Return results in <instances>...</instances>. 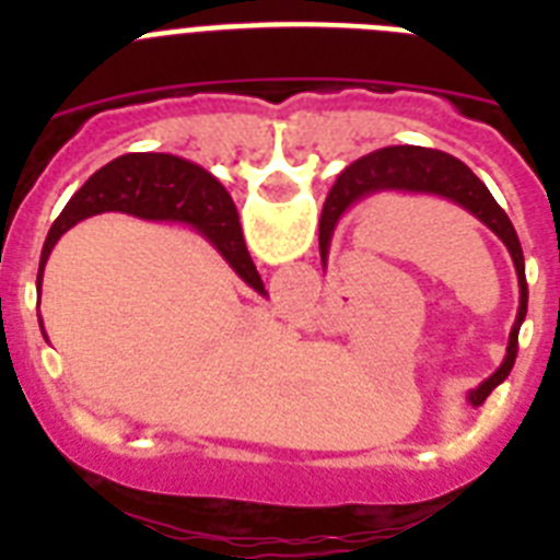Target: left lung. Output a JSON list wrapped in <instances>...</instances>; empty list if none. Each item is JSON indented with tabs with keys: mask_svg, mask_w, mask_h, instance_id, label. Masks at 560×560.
<instances>
[{
	"mask_svg": "<svg viewBox=\"0 0 560 560\" xmlns=\"http://www.w3.org/2000/svg\"><path fill=\"white\" fill-rule=\"evenodd\" d=\"M430 194V197H442V200L459 206L468 214L488 226L500 241L505 244L509 255L514 261L517 272V288H521V307L514 316L512 331H509V346H505V358L491 377L479 383L477 389L468 392L470 407H482L491 392L509 377L517 358V334L526 319V307H529V284H526V261H523L521 237L514 232L512 220L505 214L486 183L474 174V171L459 162L456 156L433 148H383L374 151L363 160L351 162L349 168L342 171L331 194L323 206V218H319V255H323V267L328 261V249H331L334 229L340 218L351 206L369 200L374 194Z\"/></svg>",
	"mask_w": 560,
	"mask_h": 560,
	"instance_id": "1",
	"label": "left lung"
}]
</instances>
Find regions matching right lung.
<instances>
[{
	"instance_id": "1",
	"label": "right lung",
	"mask_w": 560,
	"mask_h": 560,
	"mask_svg": "<svg viewBox=\"0 0 560 560\" xmlns=\"http://www.w3.org/2000/svg\"><path fill=\"white\" fill-rule=\"evenodd\" d=\"M101 211H125L142 220H168L197 229L209 241L223 261L246 281L255 293L267 296L264 281L255 270L249 249L244 244L241 220L229 191L211 177L209 171L171 153H125L83 183L74 197L63 206L60 218L51 223L39 255L37 288H43V270L57 237L74 223L101 214ZM43 328V319H39Z\"/></svg>"
}]
</instances>
